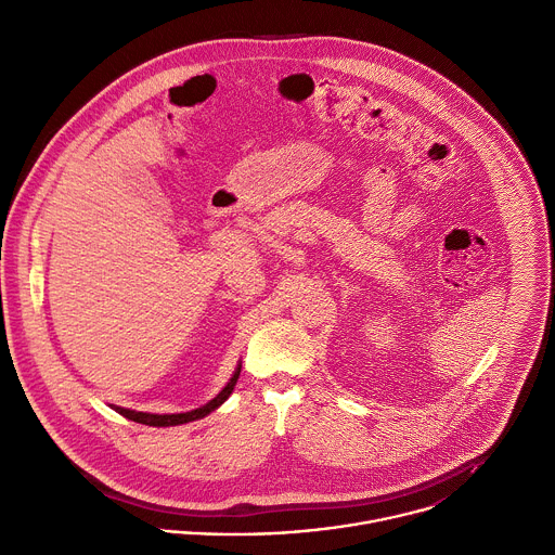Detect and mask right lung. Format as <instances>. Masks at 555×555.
Wrapping results in <instances>:
<instances>
[{"mask_svg":"<svg viewBox=\"0 0 555 555\" xmlns=\"http://www.w3.org/2000/svg\"><path fill=\"white\" fill-rule=\"evenodd\" d=\"M241 375V362L238 366L234 369L230 382L221 388V392L210 399L208 403L195 408V410H189V412H178V414H154V412H137V410H130V408H121V405H111L115 412H119L121 416L134 421V423H143V425H152V427H173V425H184V423H191V421H197V418H204L208 416L210 412H215L223 401H228V397L232 395L234 386H236V379Z\"/></svg>","mask_w":555,"mask_h":555,"instance_id":"add662e5","label":"right lung"}]
</instances>
